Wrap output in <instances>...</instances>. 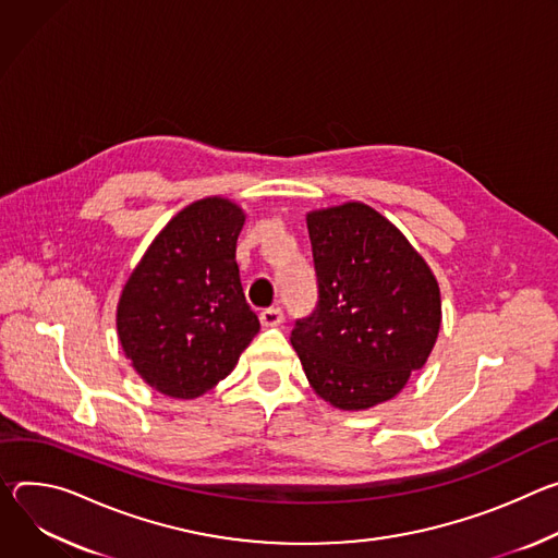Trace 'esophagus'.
<instances>
[{
    "label": "esophagus",
    "mask_w": 558,
    "mask_h": 558,
    "mask_svg": "<svg viewBox=\"0 0 558 558\" xmlns=\"http://www.w3.org/2000/svg\"><path fill=\"white\" fill-rule=\"evenodd\" d=\"M259 319L266 328L281 326L283 324V311H281V307H266V311L259 313Z\"/></svg>",
    "instance_id": "34e87169"
}]
</instances>
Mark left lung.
Returning a JSON list of instances; mask_svg holds the SVG:
<instances>
[{
  "instance_id": "8db88e82",
  "label": "left lung",
  "mask_w": 558,
  "mask_h": 558,
  "mask_svg": "<svg viewBox=\"0 0 558 558\" xmlns=\"http://www.w3.org/2000/svg\"><path fill=\"white\" fill-rule=\"evenodd\" d=\"M319 299L290 335L313 390L339 410L397 397L441 328V292L425 259L361 202L305 215Z\"/></svg>"
}]
</instances>
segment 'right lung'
Returning <instances> with one entry per match:
<instances>
[{"label":"right lung","instance_id":"add662e5","mask_svg":"<svg viewBox=\"0 0 558 558\" xmlns=\"http://www.w3.org/2000/svg\"><path fill=\"white\" fill-rule=\"evenodd\" d=\"M243 221V210L223 197L185 206L121 290V348L137 375L166 397L195 399L213 390L259 332L234 259Z\"/></svg>","mask_w":558,"mask_h":558}]
</instances>
